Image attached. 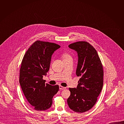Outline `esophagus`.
<instances>
[{
    "instance_id": "obj_1",
    "label": "esophagus",
    "mask_w": 124,
    "mask_h": 124,
    "mask_svg": "<svg viewBox=\"0 0 124 124\" xmlns=\"http://www.w3.org/2000/svg\"><path fill=\"white\" fill-rule=\"evenodd\" d=\"M66 89V87H63V86H59V89L60 90H64V89Z\"/></svg>"
}]
</instances>
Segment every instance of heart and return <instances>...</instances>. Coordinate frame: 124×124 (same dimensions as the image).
<instances>
[{
	"label": "heart",
	"mask_w": 124,
	"mask_h": 124,
	"mask_svg": "<svg viewBox=\"0 0 124 124\" xmlns=\"http://www.w3.org/2000/svg\"><path fill=\"white\" fill-rule=\"evenodd\" d=\"M62 57L63 60L68 59L70 58H72L71 56H70L67 52H63L62 54Z\"/></svg>",
	"instance_id": "b5f03b06"
}]
</instances>
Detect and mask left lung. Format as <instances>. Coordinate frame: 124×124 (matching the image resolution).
<instances>
[{
    "label": "left lung",
    "instance_id": "left-lung-1",
    "mask_svg": "<svg viewBox=\"0 0 124 124\" xmlns=\"http://www.w3.org/2000/svg\"><path fill=\"white\" fill-rule=\"evenodd\" d=\"M69 47L78 53L76 75L80 78L77 88H69L67 103L75 112L83 113L93 107L102 90L103 67L96 50L89 43L77 42Z\"/></svg>",
    "mask_w": 124,
    "mask_h": 124
}]
</instances>
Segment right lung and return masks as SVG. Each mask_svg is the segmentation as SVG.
I'll return each mask as SVG.
<instances>
[{
  "mask_svg": "<svg viewBox=\"0 0 124 124\" xmlns=\"http://www.w3.org/2000/svg\"><path fill=\"white\" fill-rule=\"evenodd\" d=\"M60 47L57 44L36 41L28 49L20 70V83L29 103L37 111L49 108L52 98L58 91V85L45 84L43 79L48 71L51 56Z\"/></svg>",
  "mask_w": 124,
  "mask_h": 124,
  "instance_id": "add662e5",
  "label": "right lung"
}]
</instances>
